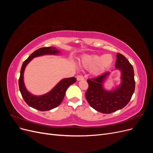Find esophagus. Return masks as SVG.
<instances>
[{"mask_svg":"<svg viewBox=\"0 0 153 153\" xmlns=\"http://www.w3.org/2000/svg\"><path fill=\"white\" fill-rule=\"evenodd\" d=\"M84 80V78L83 76L79 75V76H77V80L78 81H80V80Z\"/></svg>","mask_w":153,"mask_h":153,"instance_id":"1","label":"esophagus"}]
</instances>
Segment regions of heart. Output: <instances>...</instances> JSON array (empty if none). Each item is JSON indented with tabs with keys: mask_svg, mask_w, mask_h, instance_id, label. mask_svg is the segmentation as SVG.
<instances>
[{
	"mask_svg": "<svg viewBox=\"0 0 153 153\" xmlns=\"http://www.w3.org/2000/svg\"><path fill=\"white\" fill-rule=\"evenodd\" d=\"M114 62V58L110 54L103 55H85L81 59V64L86 69H92L94 75H99L108 69Z\"/></svg>",
	"mask_w": 153,
	"mask_h": 153,
	"instance_id": "b5f03b06",
	"label": "heart"
}]
</instances>
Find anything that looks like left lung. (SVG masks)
I'll use <instances>...</instances> for the list:
<instances>
[{
  "instance_id": "1",
  "label": "left lung",
  "mask_w": 153,
  "mask_h": 153,
  "mask_svg": "<svg viewBox=\"0 0 153 153\" xmlns=\"http://www.w3.org/2000/svg\"><path fill=\"white\" fill-rule=\"evenodd\" d=\"M115 67L120 71L121 82L112 89L108 90L104 87L111 71L87 80L89 88L85 98L91 107L103 114H110L124 108L135 91L133 68L128 59L123 55L117 53Z\"/></svg>"
}]
</instances>
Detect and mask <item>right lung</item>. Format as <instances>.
Here are the masks:
<instances>
[{
	"label": "right lung",
	"instance_id": "add662e5",
	"mask_svg": "<svg viewBox=\"0 0 153 153\" xmlns=\"http://www.w3.org/2000/svg\"><path fill=\"white\" fill-rule=\"evenodd\" d=\"M47 55H61V52L55 47H43L34 51L23 63L19 78V88L22 96L26 103L30 107L39 111H47L57 107L62 101L68 88L76 81L75 77L66 78L60 80L47 93L37 96L27 89L24 83V71L26 66L35 57Z\"/></svg>",
	"mask_w": 153,
	"mask_h": 153
}]
</instances>
